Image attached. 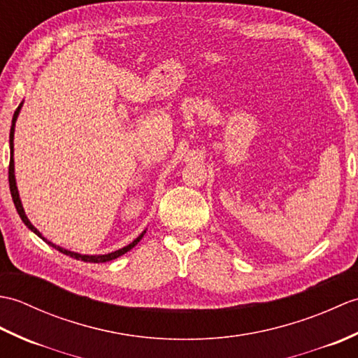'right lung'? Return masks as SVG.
I'll return each instance as SVG.
<instances>
[{
	"instance_id": "1",
	"label": "right lung",
	"mask_w": 358,
	"mask_h": 358,
	"mask_svg": "<svg viewBox=\"0 0 358 358\" xmlns=\"http://www.w3.org/2000/svg\"><path fill=\"white\" fill-rule=\"evenodd\" d=\"M22 103L24 101H21L20 103V106H18V109L15 110V113H13V118H12V126H10V135H9V144H10V164H9V186H10V194H12V200H13V204H15V208H17V212L20 214V217H21V220H22V223H24L30 231H32L34 234H36L38 237H40L43 241H45L48 243V245H50L53 249H57V250H59V252L62 254H64V255H69V257H72V258H77V260H81V262H86V263H106V262H110V260H115V258H118V257H121V255H124L126 252H129V250H131L132 248H135L136 245H138V241L143 238V235L146 234V229H144L138 237H136L132 243H129L127 246H124V248H121V249H118V250H113V252H109V254H100V255H87V254H78V252H73V250H69V249H64V248H62V246H58V245H55V243H52V241H49L48 238H44L43 235H41V232L36 229V227L29 222V218H27V215H26V212H24V208H22V203H21V199H20V192H18V187H17V180H15V162H13V135H15V123H17V120H18V115H20V110H21V108H22Z\"/></svg>"
}]
</instances>
